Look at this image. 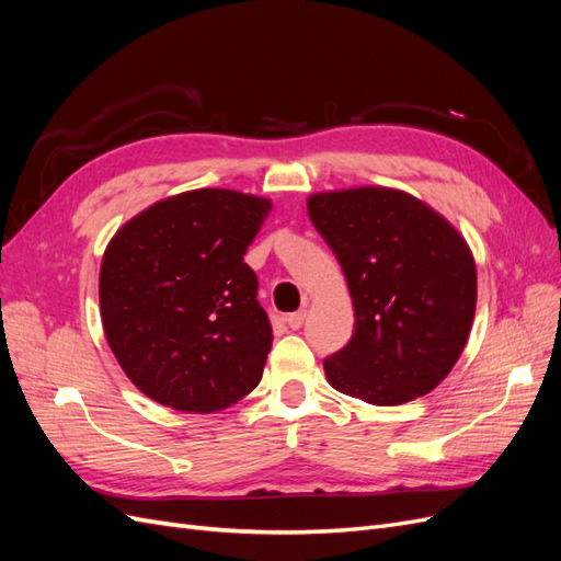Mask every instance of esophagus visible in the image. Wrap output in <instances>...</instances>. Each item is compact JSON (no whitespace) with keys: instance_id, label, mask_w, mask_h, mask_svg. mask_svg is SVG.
<instances>
[{"instance_id":"obj_1","label":"esophagus","mask_w":561,"mask_h":561,"mask_svg":"<svg viewBox=\"0 0 561 561\" xmlns=\"http://www.w3.org/2000/svg\"><path fill=\"white\" fill-rule=\"evenodd\" d=\"M304 320H307V309H299V311H295V313H287V316H285L287 328H293V330H299V328L304 325Z\"/></svg>"}]
</instances>
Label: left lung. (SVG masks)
<instances>
[{"label":"left lung","instance_id":"obj_1","mask_svg":"<svg viewBox=\"0 0 561 561\" xmlns=\"http://www.w3.org/2000/svg\"><path fill=\"white\" fill-rule=\"evenodd\" d=\"M307 208L355 311L348 344L322 363L332 388L381 407L431 393L463 353L478 301L461 233L386 186L313 194Z\"/></svg>","mask_w":561,"mask_h":561}]
</instances>
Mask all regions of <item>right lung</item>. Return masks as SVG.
<instances>
[{
  "instance_id": "add662e5",
  "label": "right lung",
  "mask_w": 561,
  "mask_h": 561,
  "mask_svg": "<svg viewBox=\"0 0 561 561\" xmlns=\"http://www.w3.org/2000/svg\"><path fill=\"white\" fill-rule=\"evenodd\" d=\"M268 213L260 196L196 190L154 203L110 241L100 316L147 398L210 414L260 383L274 332L243 257Z\"/></svg>"
}]
</instances>
